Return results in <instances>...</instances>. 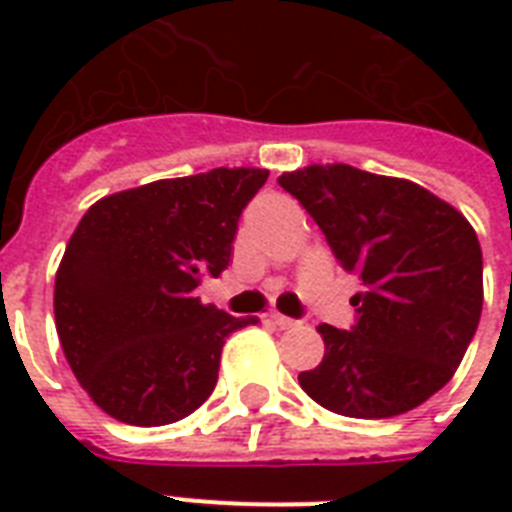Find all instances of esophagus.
Wrapping results in <instances>:
<instances>
[{
    "label": "esophagus",
    "instance_id": "1",
    "mask_svg": "<svg viewBox=\"0 0 512 512\" xmlns=\"http://www.w3.org/2000/svg\"><path fill=\"white\" fill-rule=\"evenodd\" d=\"M271 321H273V324H276V327H281V329L297 327L295 319H289V316H284V313H276V311L271 313Z\"/></svg>",
    "mask_w": 512,
    "mask_h": 512
}]
</instances>
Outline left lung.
<instances>
[{
    "mask_svg": "<svg viewBox=\"0 0 512 512\" xmlns=\"http://www.w3.org/2000/svg\"><path fill=\"white\" fill-rule=\"evenodd\" d=\"M289 191L356 273L358 319L321 324L324 358L300 385L329 412L385 420L444 388L476 335L484 260L473 225L428 188L350 164L284 172Z\"/></svg>",
    "mask_w": 512,
    "mask_h": 512,
    "instance_id": "8db88e82",
    "label": "left lung"
}]
</instances>
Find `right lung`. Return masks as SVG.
I'll return each instance as SVG.
<instances>
[{
    "label": "right lung",
    "instance_id": "right-lung-1",
    "mask_svg": "<svg viewBox=\"0 0 512 512\" xmlns=\"http://www.w3.org/2000/svg\"><path fill=\"white\" fill-rule=\"evenodd\" d=\"M268 170L217 167L95 201L55 276V329L71 372L114 420L140 428L196 412L225 337L257 324L196 297L231 263L239 217Z\"/></svg>",
    "mask_w": 512,
    "mask_h": 512
}]
</instances>
